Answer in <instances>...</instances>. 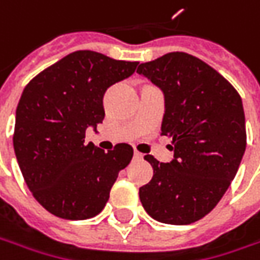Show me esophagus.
Listing matches in <instances>:
<instances>
[{"label":"esophagus","mask_w":260,"mask_h":260,"mask_svg":"<svg viewBox=\"0 0 260 260\" xmlns=\"http://www.w3.org/2000/svg\"><path fill=\"white\" fill-rule=\"evenodd\" d=\"M135 159L136 160H142V159H143V153H140V152L135 150Z\"/></svg>","instance_id":"esophagus-1"}]
</instances>
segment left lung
I'll use <instances>...</instances> for the list:
<instances>
[{
  "instance_id": "left-lung-1",
  "label": "left lung",
  "mask_w": 260,
  "mask_h": 260,
  "mask_svg": "<svg viewBox=\"0 0 260 260\" xmlns=\"http://www.w3.org/2000/svg\"><path fill=\"white\" fill-rule=\"evenodd\" d=\"M137 74L165 96L162 135L172 137L174 159H145L153 178L139 189L146 213L165 224L184 225L207 215L224 195L246 150L242 98L201 59L172 52L140 63Z\"/></svg>"
}]
</instances>
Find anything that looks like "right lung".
Segmentation results:
<instances>
[{
	"mask_svg": "<svg viewBox=\"0 0 260 260\" xmlns=\"http://www.w3.org/2000/svg\"><path fill=\"white\" fill-rule=\"evenodd\" d=\"M139 62L78 50L45 69L25 86L15 111L13 145L31 194L49 213L86 220L103 211L133 147L104 152L85 132L104 120L105 91L135 74Z\"/></svg>",
	"mask_w": 260,
	"mask_h": 260,
	"instance_id": "1",
	"label": "right lung"
}]
</instances>
